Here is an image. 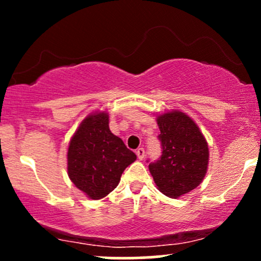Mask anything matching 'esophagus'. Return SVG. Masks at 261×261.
<instances>
[{"mask_svg": "<svg viewBox=\"0 0 261 261\" xmlns=\"http://www.w3.org/2000/svg\"><path fill=\"white\" fill-rule=\"evenodd\" d=\"M136 154H137V158H139V160H143V158H145V149H143L142 147L137 148Z\"/></svg>", "mask_w": 261, "mask_h": 261, "instance_id": "obj_1", "label": "esophagus"}]
</instances>
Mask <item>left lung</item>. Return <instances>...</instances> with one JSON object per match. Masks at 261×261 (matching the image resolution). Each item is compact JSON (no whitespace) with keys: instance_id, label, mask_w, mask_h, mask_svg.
I'll return each instance as SVG.
<instances>
[{"instance_id":"8db88e82","label":"left lung","mask_w":261,"mask_h":261,"mask_svg":"<svg viewBox=\"0 0 261 261\" xmlns=\"http://www.w3.org/2000/svg\"><path fill=\"white\" fill-rule=\"evenodd\" d=\"M162 155L148 166L153 180L164 195L176 197L199 187L208 164L205 137L190 116L168 112L157 118Z\"/></svg>"}]
</instances>
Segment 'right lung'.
I'll use <instances>...</instances> for the list:
<instances>
[{"label": "right lung", "instance_id": "right-lung-1", "mask_svg": "<svg viewBox=\"0 0 261 261\" xmlns=\"http://www.w3.org/2000/svg\"><path fill=\"white\" fill-rule=\"evenodd\" d=\"M135 161L136 154L110 131L108 113H94L70 141L67 173L89 199L99 200L118 187L122 172Z\"/></svg>", "mask_w": 261, "mask_h": 261}]
</instances>
